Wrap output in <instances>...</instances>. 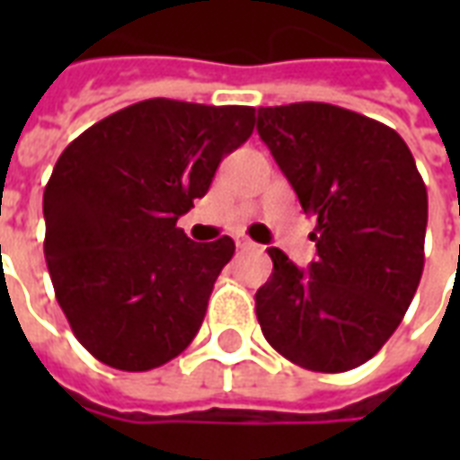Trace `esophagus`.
<instances>
[{
    "label": "esophagus",
    "instance_id": "esophagus-1",
    "mask_svg": "<svg viewBox=\"0 0 460 460\" xmlns=\"http://www.w3.org/2000/svg\"><path fill=\"white\" fill-rule=\"evenodd\" d=\"M236 246H239V249H256V243H253V241L251 239H246V236H236Z\"/></svg>",
    "mask_w": 460,
    "mask_h": 460
}]
</instances>
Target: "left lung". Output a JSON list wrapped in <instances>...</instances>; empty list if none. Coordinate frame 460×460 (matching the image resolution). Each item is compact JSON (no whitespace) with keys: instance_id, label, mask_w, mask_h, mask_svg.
<instances>
[{"instance_id":"obj_1","label":"left lung","mask_w":460,"mask_h":460,"mask_svg":"<svg viewBox=\"0 0 460 460\" xmlns=\"http://www.w3.org/2000/svg\"><path fill=\"white\" fill-rule=\"evenodd\" d=\"M259 135L318 221V259L269 249L256 293L269 345L313 372L365 365L399 328L424 270L426 184L399 132L330 103L259 108Z\"/></svg>"}]
</instances>
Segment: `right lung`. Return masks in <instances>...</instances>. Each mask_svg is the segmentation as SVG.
<instances>
[{
    "label": "right lung",
    "mask_w": 460,
    "mask_h": 460,
    "mask_svg": "<svg viewBox=\"0 0 460 460\" xmlns=\"http://www.w3.org/2000/svg\"><path fill=\"white\" fill-rule=\"evenodd\" d=\"M249 105L150 98L81 132L44 190V256L78 342L103 365L147 372L199 332L229 236L197 243L177 219L253 132Z\"/></svg>",
    "instance_id": "add662e5"
}]
</instances>
